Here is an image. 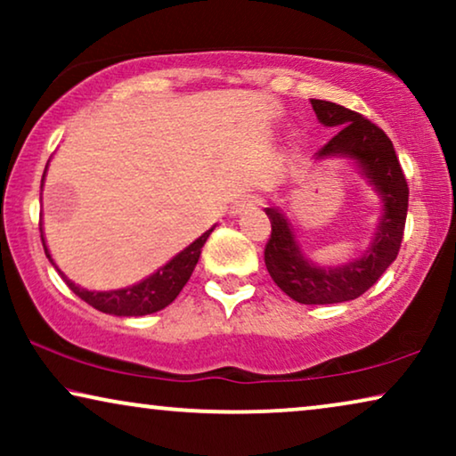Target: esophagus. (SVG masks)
Masks as SVG:
<instances>
[{"instance_id": "esophagus-1", "label": "esophagus", "mask_w": 456, "mask_h": 456, "mask_svg": "<svg viewBox=\"0 0 456 456\" xmlns=\"http://www.w3.org/2000/svg\"><path fill=\"white\" fill-rule=\"evenodd\" d=\"M259 203V199L255 197V195H247V197H240L239 201H236L232 208H230V214H234V216H239V214H242V211H247V209H251V208H255V205Z\"/></svg>"}]
</instances>
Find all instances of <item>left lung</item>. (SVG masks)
Wrapping results in <instances>:
<instances>
[{
  "mask_svg": "<svg viewBox=\"0 0 456 456\" xmlns=\"http://www.w3.org/2000/svg\"><path fill=\"white\" fill-rule=\"evenodd\" d=\"M317 120L336 126V134L320 149L317 158L346 155L359 161L384 199V217L370 251L342 267H315L298 251L295 234L284 216L273 208L265 214L272 234L265 245V267L273 282L303 305H332L353 301L370 290L401 251L409 208V184L388 134L359 111L345 105L311 99Z\"/></svg>",
  "mask_w": 456,
  "mask_h": 456,
  "instance_id": "8db88e82",
  "label": "left lung"
}]
</instances>
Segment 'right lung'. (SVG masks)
<instances>
[{
  "label": "right lung",
  "instance_id": "add662e5",
  "mask_svg": "<svg viewBox=\"0 0 456 456\" xmlns=\"http://www.w3.org/2000/svg\"><path fill=\"white\" fill-rule=\"evenodd\" d=\"M39 230H41V224H39ZM211 230L199 236V239L192 242V245L186 247L183 253H178L170 264L159 267L153 276L145 278L142 282L134 286H128V289L110 290V292H91L70 282L66 276H64V282L70 286L74 295L83 298L85 303H89L91 307H95L97 311H103V314L122 315V317L155 314V311H161L164 307H167V305L180 295L183 286L189 282L191 273L195 270L199 261V255H201V247L205 245V240L209 239ZM43 248H45L47 259L52 261L45 247V240H43Z\"/></svg>",
  "mask_w": 456,
  "mask_h": 456
}]
</instances>
